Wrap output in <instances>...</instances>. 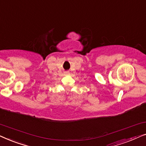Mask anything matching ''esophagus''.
I'll use <instances>...</instances> for the list:
<instances>
[{
	"mask_svg": "<svg viewBox=\"0 0 146 146\" xmlns=\"http://www.w3.org/2000/svg\"><path fill=\"white\" fill-rule=\"evenodd\" d=\"M64 75H65V76H66V75H68V73H67V72H65V73H64Z\"/></svg>",
	"mask_w": 146,
	"mask_h": 146,
	"instance_id": "obj_1",
	"label": "esophagus"
}]
</instances>
